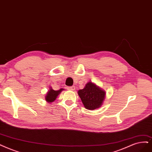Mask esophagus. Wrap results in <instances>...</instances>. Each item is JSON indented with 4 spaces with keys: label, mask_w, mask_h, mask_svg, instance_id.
<instances>
[{
    "label": "esophagus",
    "mask_w": 152,
    "mask_h": 152,
    "mask_svg": "<svg viewBox=\"0 0 152 152\" xmlns=\"http://www.w3.org/2000/svg\"><path fill=\"white\" fill-rule=\"evenodd\" d=\"M67 89H68V90L73 91V90H74V89H75V86H67Z\"/></svg>",
    "instance_id": "obj_1"
}]
</instances>
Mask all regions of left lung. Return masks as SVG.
Wrapping results in <instances>:
<instances>
[{
  "instance_id": "obj_1",
  "label": "left lung",
  "mask_w": 152,
  "mask_h": 152,
  "mask_svg": "<svg viewBox=\"0 0 152 152\" xmlns=\"http://www.w3.org/2000/svg\"><path fill=\"white\" fill-rule=\"evenodd\" d=\"M78 94L85 107L89 110L99 108L105 98V92L91 82L88 83L84 89L78 91Z\"/></svg>"
}]
</instances>
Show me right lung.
Returning <instances> with one entry per match:
<instances>
[{
    "label": "right lung",
    "instance_id": "right-lung-1",
    "mask_svg": "<svg viewBox=\"0 0 152 152\" xmlns=\"http://www.w3.org/2000/svg\"><path fill=\"white\" fill-rule=\"evenodd\" d=\"M63 89H60L59 90H53V89H50V90L47 93V95L46 96V100L49 103H51L56 99L58 96V94L63 91Z\"/></svg>",
    "mask_w": 152,
    "mask_h": 152
}]
</instances>
